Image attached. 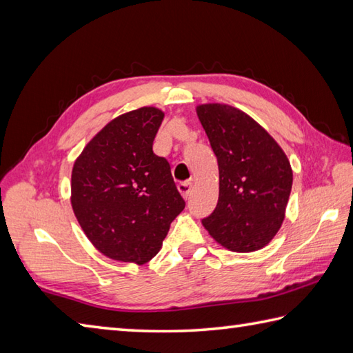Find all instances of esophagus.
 <instances>
[{
	"label": "esophagus",
	"mask_w": 353,
	"mask_h": 353,
	"mask_svg": "<svg viewBox=\"0 0 353 353\" xmlns=\"http://www.w3.org/2000/svg\"><path fill=\"white\" fill-rule=\"evenodd\" d=\"M177 190L186 199V197H188V194L191 192V182L190 181H185V182L177 183Z\"/></svg>",
	"instance_id": "1"
}]
</instances>
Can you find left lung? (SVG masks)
Listing matches in <instances>:
<instances>
[{
  "instance_id": "left-lung-1",
  "label": "left lung",
  "mask_w": 353,
  "mask_h": 353,
  "mask_svg": "<svg viewBox=\"0 0 353 353\" xmlns=\"http://www.w3.org/2000/svg\"><path fill=\"white\" fill-rule=\"evenodd\" d=\"M216 156L219 203L201 220L216 243L238 253L267 245L285 219L292 170L287 154L265 129L229 104L197 106Z\"/></svg>"
}]
</instances>
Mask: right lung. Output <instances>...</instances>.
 <instances>
[{"instance_id": "right-lung-1", "label": "right lung", "mask_w": 353, "mask_h": 353, "mask_svg": "<svg viewBox=\"0 0 353 353\" xmlns=\"http://www.w3.org/2000/svg\"><path fill=\"white\" fill-rule=\"evenodd\" d=\"M162 119L156 108L119 115L74 162L72 211L89 241L110 259L145 264L185 208L168 161L153 153Z\"/></svg>"}]
</instances>
